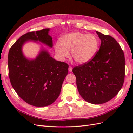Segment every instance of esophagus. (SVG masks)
<instances>
[{
	"instance_id": "1",
	"label": "esophagus",
	"mask_w": 133,
	"mask_h": 133,
	"mask_svg": "<svg viewBox=\"0 0 133 133\" xmlns=\"http://www.w3.org/2000/svg\"><path fill=\"white\" fill-rule=\"evenodd\" d=\"M69 72H71L72 71V67L71 66H69Z\"/></svg>"
}]
</instances>
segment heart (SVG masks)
<instances>
[{
    "label": "heart",
    "mask_w": 133,
    "mask_h": 133,
    "mask_svg": "<svg viewBox=\"0 0 133 133\" xmlns=\"http://www.w3.org/2000/svg\"><path fill=\"white\" fill-rule=\"evenodd\" d=\"M99 39L91 34L82 32L69 33L61 39V43L55 45V51L62 59L69 58V51L72 58L79 64H84L90 61L97 52Z\"/></svg>",
    "instance_id": "obj_1"
}]
</instances>
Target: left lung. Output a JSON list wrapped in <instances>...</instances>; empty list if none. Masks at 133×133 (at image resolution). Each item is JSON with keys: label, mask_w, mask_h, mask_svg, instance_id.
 Wrapping results in <instances>:
<instances>
[{"label": "left lung", "mask_w": 133, "mask_h": 133, "mask_svg": "<svg viewBox=\"0 0 133 133\" xmlns=\"http://www.w3.org/2000/svg\"><path fill=\"white\" fill-rule=\"evenodd\" d=\"M96 32L101 41L99 50L91 61L74 67L72 72L81 97L99 104L111 100L122 88L125 60L120 45L112 36Z\"/></svg>", "instance_id": "obj_1"}]
</instances>
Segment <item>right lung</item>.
Segmentation results:
<instances>
[{
  "instance_id": "1",
  "label": "right lung",
  "mask_w": 133,
  "mask_h": 133,
  "mask_svg": "<svg viewBox=\"0 0 133 133\" xmlns=\"http://www.w3.org/2000/svg\"><path fill=\"white\" fill-rule=\"evenodd\" d=\"M49 31L50 29H44L25 34L11 46L8 52V75L11 85L24 101L36 107L54 102L68 74L69 65L56 61L44 49L34 59H27L22 52L23 44L29 41L52 47Z\"/></svg>"
}]
</instances>
